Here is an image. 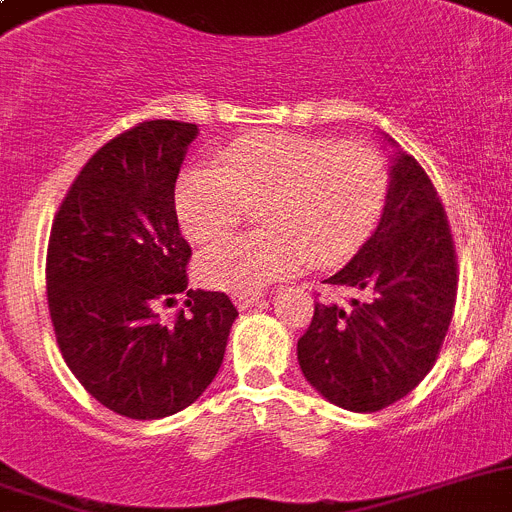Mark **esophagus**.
I'll return each instance as SVG.
<instances>
[{"mask_svg": "<svg viewBox=\"0 0 512 512\" xmlns=\"http://www.w3.org/2000/svg\"><path fill=\"white\" fill-rule=\"evenodd\" d=\"M262 296H265L262 290H237V293H234V303H237L239 308H250L255 306Z\"/></svg>", "mask_w": 512, "mask_h": 512, "instance_id": "1", "label": "esophagus"}]
</instances>
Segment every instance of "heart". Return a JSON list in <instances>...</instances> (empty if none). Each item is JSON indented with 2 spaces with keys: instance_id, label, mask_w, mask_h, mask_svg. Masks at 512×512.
Segmentation results:
<instances>
[{
  "instance_id": "b5f03b06",
  "label": "heart",
  "mask_w": 512,
  "mask_h": 512,
  "mask_svg": "<svg viewBox=\"0 0 512 512\" xmlns=\"http://www.w3.org/2000/svg\"><path fill=\"white\" fill-rule=\"evenodd\" d=\"M390 170L377 150L336 137L250 135L216 165L186 170L176 209L193 242L209 245L250 222L267 227L201 255L204 283L252 290L306 265L334 267L365 247L388 204Z\"/></svg>"
}]
</instances>
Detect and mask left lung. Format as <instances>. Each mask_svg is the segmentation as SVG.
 <instances>
[{
    "mask_svg": "<svg viewBox=\"0 0 512 512\" xmlns=\"http://www.w3.org/2000/svg\"><path fill=\"white\" fill-rule=\"evenodd\" d=\"M375 234L326 283L349 303L316 301L298 362L329 403L375 413L431 372L457 306V250L434 183L398 153Z\"/></svg>",
    "mask_w": 512,
    "mask_h": 512,
    "instance_id": "1",
    "label": "left lung"
}]
</instances>
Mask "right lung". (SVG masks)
Returning a JSON list of instances; mask_svg holds the SVG:
<instances>
[{
	"label": "right lung",
	"mask_w": 512,
	"mask_h": 512,
	"mask_svg": "<svg viewBox=\"0 0 512 512\" xmlns=\"http://www.w3.org/2000/svg\"><path fill=\"white\" fill-rule=\"evenodd\" d=\"M196 124L150 119L101 145L53 219L48 311L68 370L119 416L153 421L199 398L222 367L237 308L219 290H187L173 325L154 313L188 288L191 245L176 178Z\"/></svg>",
	"instance_id": "1"
}]
</instances>
